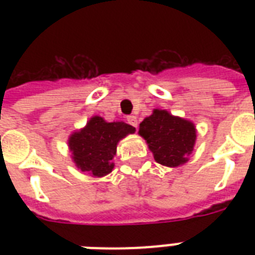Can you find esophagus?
I'll return each mask as SVG.
<instances>
[{"label":"esophagus","instance_id":"esophagus-1","mask_svg":"<svg viewBox=\"0 0 255 255\" xmlns=\"http://www.w3.org/2000/svg\"><path fill=\"white\" fill-rule=\"evenodd\" d=\"M127 122L129 124H131L132 127H135V128H137V118H136V116H133V115H131V116H128L127 118Z\"/></svg>","mask_w":255,"mask_h":255}]
</instances>
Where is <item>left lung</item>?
Instances as JSON below:
<instances>
[{"instance_id": "left-lung-1", "label": "left lung", "mask_w": 255, "mask_h": 255, "mask_svg": "<svg viewBox=\"0 0 255 255\" xmlns=\"http://www.w3.org/2000/svg\"><path fill=\"white\" fill-rule=\"evenodd\" d=\"M139 135L147 141L156 161L170 168L186 163L196 143L192 122L157 108L140 123Z\"/></svg>"}]
</instances>
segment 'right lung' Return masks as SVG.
<instances>
[{
	"label": "right lung",
	"mask_w": 255,
	"mask_h": 255,
	"mask_svg": "<svg viewBox=\"0 0 255 255\" xmlns=\"http://www.w3.org/2000/svg\"><path fill=\"white\" fill-rule=\"evenodd\" d=\"M136 129L123 122L108 123L100 116H92L85 128L71 133L69 148L78 169L103 177L114 169L112 159L120 140Z\"/></svg>",
	"instance_id": "right-lung-1"
}]
</instances>
